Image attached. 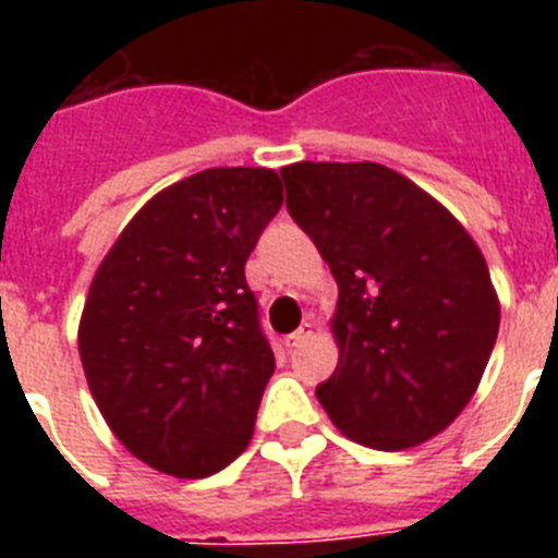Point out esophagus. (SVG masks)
Here are the masks:
<instances>
[{"instance_id":"1","label":"esophagus","mask_w":558,"mask_h":558,"mask_svg":"<svg viewBox=\"0 0 558 558\" xmlns=\"http://www.w3.org/2000/svg\"><path fill=\"white\" fill-rule=\"evenodd\" d=\"M310 335H313V324L304 322L302 327L295 329L293 335H288V338H284V347H288V349H299L304 343V340L310 338Z\"/></svg>"}]
</instances>
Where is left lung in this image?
Segmentation results:
<instances>
[{
	"label": "left lung",
	"instance_id": "1",
	"mask_svg": "<svg viewBox=\"0 0 558 558\" xmlns=\"http://www.w3.org/2000/svg\"><path fill=\"white\" fill-rule=\"evenodd\" d=\"M282 179L290 218L338 282V368L315 388L324 411L372 450L441 433L475 393L500 327L475 240L374 161H299Z\"/></svg>",
	"mask_w": 558,
	"mask_h": 558
}]
</instances>
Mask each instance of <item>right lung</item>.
Here are the masks:
<instances>
[{
  "instance_id": "obj_1",
  "label": "right lung",
  "mask_w": 558,
  "mask_h": 558,
  "mask_svg": "<svg viewBox=\"0 0 558 558\" xmlns=\"http://www.w3.org/2000/svg\"><path fill=\"white\" fill-rule=\"evenodd\" d=\"M282 201L265 167L195 172L147 201L97 268L83 372L113 436L153 470L215 475L254 436L276 360L245 259Z\"/></svg>"
}]
</instances>
